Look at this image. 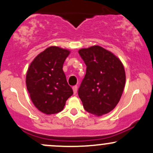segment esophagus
Here are the masks:
<instances>
[{
    "label": "esophagus",
    "mask_w": 153,
    "mask_h": 153,
    "mask_svg": "<svg viewBox=\"0 0 153 153\" xmlns=\"http://www.w3.org/2000/svg\"><path fill=\"white\" fill-rule=\"evenodd\" d=\"M73 90L74 94L75 95L77 94V91H78V86H77V85H74L73 87Z\"/></svg>",
    "instance_id": "esophagus-1"
}]
</instances>
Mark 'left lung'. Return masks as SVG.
<instances>
[{
	"instance_id": "1",
	"label": "left lung",
	"mask_w": 153,
	"mask_h": 153,
	"mask_svg": "<svg viewBox=\"0 0 153 153\" xmlns=\"http://www.w3.org/2000/svg\"><path fill=\"white\" fill-rule=\"evenodd\" d=\"M86 65V73L78 89V96L87 112L101 116L117 105L126 83L121 61L100 46L78 51Z\"/></svg>"
}]
</instances>
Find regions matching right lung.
<instances>
[{
	"mask_svg": "<svg viewBox=\"0 0 153 153\" xmlns=\"http://www.w3.org/2000/svg\"><path fill=\"white\" fill-rule=\"evenodd\" d=\"M70 53L58 46L48 47L33 59L27 72L30 99L38 110L47 115L61 112L73 94L62 70Z\"/></svg>",
	"mask_w": 153,
	"mask_h": 153,
	"instance_id": "add662e5",
	"label": "right lung"
}]
</instances>
